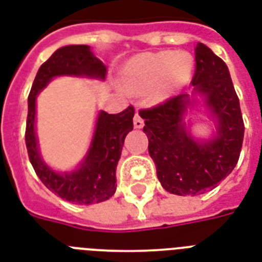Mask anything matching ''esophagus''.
I'll list each match as a JSON object with an SVG mask.
<instances>
[{
    "label": "esophagus",
    "instance_id": "1",
    "mask_svg": "<svg viewBox=\"0 0 262 262\" xmlns=\"http://www.w3.org/2000/svg\"><path fill=\"white\" fill-rule=\"evenodd\" d=\"M143 124H145V123H143V119H142L137 112L135 113V116H134V127H135V128H142Z\"/></svg>",
    "mask_w": 262,
    "mask_h": 262
}]
</instances>
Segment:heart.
<instances>
[{
  "label": "heart",
  "instance_id": "heart-1",
  "mask_svg": "<svg viewBox=\"0 0 262 262\" xmlns=\"http://www.w3.org/2000/svg\"><path fill=\"white\" fill-rule=\"evenodd\" d=\"M192 72V58L184 52H147L137 54L121 72L123 89L131 94L150 90L154 99L168 98L186 84Z\"/></svg>",
  "mask_w": 262,
  "mask_h": 262
}]
</instances>
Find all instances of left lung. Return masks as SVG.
I'll use <instances>...</instances> for the list:
<instances>
[{
  "label": "left lung",
  "mask_w": 262,
  "mask_h": 262,
  "mask_svg": "<svg viewBox=\"0 0 262 262\" xmlns=\"http://www.w3.org/2000/svg\"><path fill=\"white\" fill-rule=\"evenodd\" d=\"M191 84L205 95L217 119V138L198 143L187 134L183 115L190 99L171 97L153 108L141 109L143 131L157 178L167 191L176 195H198L217 186L235 168L242 149L245 124L226 62L198 43Z\"/></svg>",
  "instance_id": "8db88e82"
}]
</instances>
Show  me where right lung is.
I'll return each mask as SVG.
<instances>
[{"label": "right lung", "instance_id": "obj_1", "mask_svg": "<svg viewBox=\"0 0 262 262\" xmlns=\"http://www.w3.org/2000/svg\"><path fill=\"white\" fill-rule=\"evenodd\" d=\"M106 66L95 57L86 45H70L56 50L38 70L28 95L26 146L28 159L40 182L62 200L79 205L98 204L116 191V167L127 134L134 128L133 105L116 115L101 112L86 160L78 171L56 173L40 160L35 137L36 94L58 75H86L105 78Z\"/></svg>", "mask_w": 262, "mask_h": 262}]
</instances>
